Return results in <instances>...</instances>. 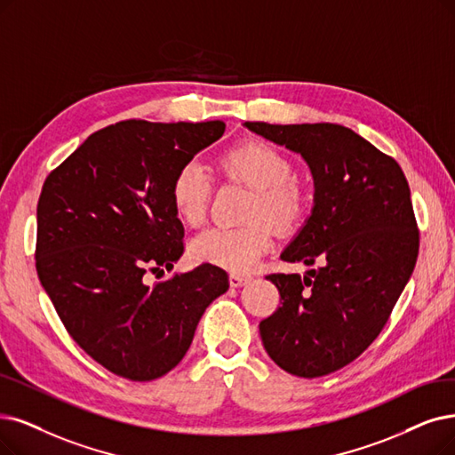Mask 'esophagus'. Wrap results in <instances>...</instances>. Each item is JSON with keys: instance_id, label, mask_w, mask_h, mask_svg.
<instances>
[{"instance_id": "esophagus-1", "label": "esophagus", "mask_w": 455, "mask_h": 455, "mask_svg": "<svg viewBox=\"0 0 455 455\" xmlns=\"http://www.w3.org/2000/svg\"><path fill=\"white\" fill-rule=\"evenodd\" d=\"M248 276H244V275H237V272H231L229 275V285L231 287H241V285H244V283H248Z\"/></svg>"}]
</instances>
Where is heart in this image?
<instances>
[{
	"label": "heart",
	"mask_w": 455,
	"mask_h": 455,
	"mask_svg": "<svg viewBox=\"0 0 455 455\" xmlns=\"http://www.w3.org/2000/svg\"><path fill=\"white\" fill-rule=\"evenodd\" d=\"M218 168L235 180L253 190L248 205V218H265L276 228H289L297 222L304 207V190L293 175L289 156L263 140H244L235 143L218 156ZM175 214L187 226H199L205 220L211 179L204 166L190 160L180 166L170 187ZM272 233L261 220L241 228L214 226L202 231L190 243L192 258L233 272H246L270 248Z\"/></svg>",
	"instance_id": "b5f03b06"
}]
</instances>
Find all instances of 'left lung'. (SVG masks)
<instances>
[{
	"mask_svg": "<svg viewBox=\"0 0 455 455\" xmlns=\"http://www.w3.org/2000/svg\"><path fill=\"white\" fill-rule=\"evenodd\" d=\"M244 126L299 153L314 177V209L282 259L319 265L268 275L280 307L259 323L265 351L291 375H329L383 331L418 258L420 233L397 162L334 123Z\"/></svg>",
	"mask_w": 455,
	"mask_h": 455,
	"instance_id": "1",
	"label": "left lung"
}]
</instances>
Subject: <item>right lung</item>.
Here are the masks:
<instances>
[{
  "instance_id": "right-lung-1",
  "label": "right lung",
  "mask_w": 455,
  "mask_h": 455,
  "mask_svg": "<svg viewBox=\"0 0 455 455\" xmlns=\"http://www.w3.org/2000/svg\"><path fill=\"white\" fill-rule=\"evenodd\" d=\"M224 131V121H121L91 134L44 180L39 280L72 339L119 377L153 380L173 370L207 306L229 287L211 263L148 283V272L164 275L185 251L172 179Z\"/></svg>"
}]
</instances>
